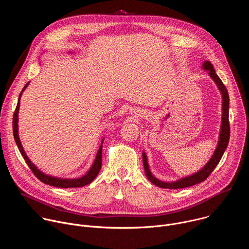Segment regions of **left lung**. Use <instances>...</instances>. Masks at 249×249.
I'll list each match as a JSON object with an SVG mask.
<instances>
[{"instance_id": "8db88e82", "label": "left lung", "mask_w": 249, "mask_h": 249, "mask_svg": "<svg viewBox=\"0 0 249 249\" xmlns=\"http://www.w3.org/2000/svg\"><path fill=\"white\" fill-rule=\"evenodd\" d=\"M203 69L207 70L209 72L210 77L213 79L218 86L219 89L221 90L222 96H223V115H222V125H221V132H220V138H219V143L218 147L216 148V151L214 155L212 156L208 163L198 172L189 175L187 177H183V178L174 181V182H163L159 179H157L156 177L152 174L149 164H148V160L147 156L145 153H143V163H144V168H145V173L148 177V179L154 183L155 185L160 187V188H166V189H178V188H185L189 187L195 184H198L202 181H205L208 176L212 173V171L216 168L218 163L220 162L230 141V134H231V128H230V122H229V104H230V97L229 93L227 90V88L221 81V79L218 77L216 74V71L211 64V62L206 61L203 64Z\"/></svg>"}]
</instances>
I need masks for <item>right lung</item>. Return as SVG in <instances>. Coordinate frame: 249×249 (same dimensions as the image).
Returning <instances> with one entry per match:
<instances>
[{"label":"right lung","mask_w":249,"mask_h":249,"mask_svg":"<svg viewBox=\"0 0 249 249\" xmlns=\"http://www.w3.org/2000/svg\"><path fill=\"white\" fill-rule=\"evenodd\" d=\"M29 83H27L24 88L22 89V91L25 89V88L28 86ZM22 91L19 93L18 96V101L17 104V107L14 113V118H13V132H14V138L16 140V143L18 145V148L21 154V156L23 157L25 162L27 163V165L29 166V168L31 169V171L33 172V174L37 177V178L43 182L44 184H48L51 186H55V187H59V188H75V187H83L85 185L89 184L95 177L97 176L100 168H101V163H102V143L101 146L99 147V150L97 152L95 160L92 164V166L90 167V169L88 171V173L86 175H84L83 177H80V178H76V179H63V178H57V177H53V176H49L47 174H44L43 172H41L36 166H35L27 158L25 152L23 151V148L21 146V143L19 141V137H18V109H19V104H20V97L22 94ZM103 142V141H102Z\"/></svg>","instance_id":"add662e5"}]
</instances>
